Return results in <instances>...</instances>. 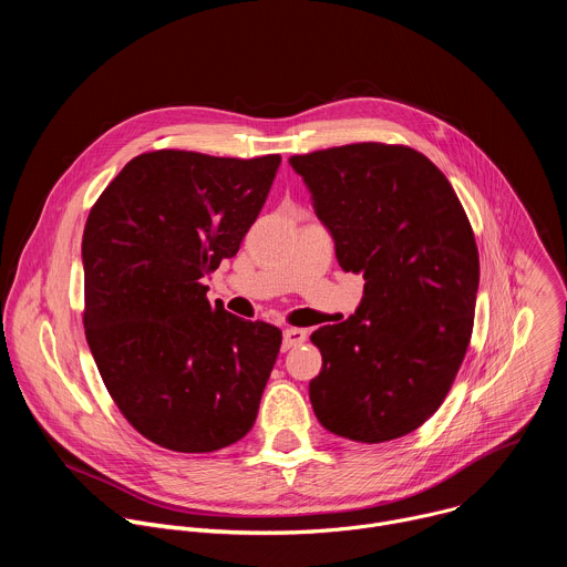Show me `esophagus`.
<instances>
[{"label": "esophagus", "instance_id": "34e87169", "mask_svg": "<svg viewBox=\"0 0 567 567\" xmlns=\"http://www.w3.org/2000/svg\"><path fill=\"white\" fill-rule=\"evenodd\" d=\"M307 341V330H298V328H287L282 332V348L289 350V348H296V346H302Z\"/></svg>", "mask_w": 567, "mask_h": 567}]
</instances>
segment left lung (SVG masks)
Wrapping results in <instances>:
<instances>
[{
  "instance_id": "left-lung-1",
  "label": "left lung",
  "mask_w": 567,
  "mask_h": 567,
  "mask_svg": "<svg viewBox=\"0 0 567 567\" xmlns=\"http://www.w3.org/2000/svg\"><path fill=\"white\" fill-rule=\"evenodd\" d=\"M289 164L341 269L365 280L357 311L311 334L322 354L311 409L354 442L409 435L440 409L471 341L480 260L468 217L433 161L406 145L352 143Z\"/></svg>"
}]
</instances>
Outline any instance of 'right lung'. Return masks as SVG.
Listing matches in <instances>:
<instances>
[{
	"instance_id": "right-lung-1",
	"label": "right lung",
	"mask_w": 567,
	"mask_h": 567,
	"mask_svg": "<svg viewBox=\"0 0 567 567\" xmlns=\"http://www.w3.org/2000/svg\"><path fill=\"white\" fill-rule=\"evenodd\" d=\"M278 166V154L145 152L90 210L87 343L123 417L158 446L210 453L256 424L282 332L210 305L202 280L237 254Z\"/></svg>"
}]
</instances>
